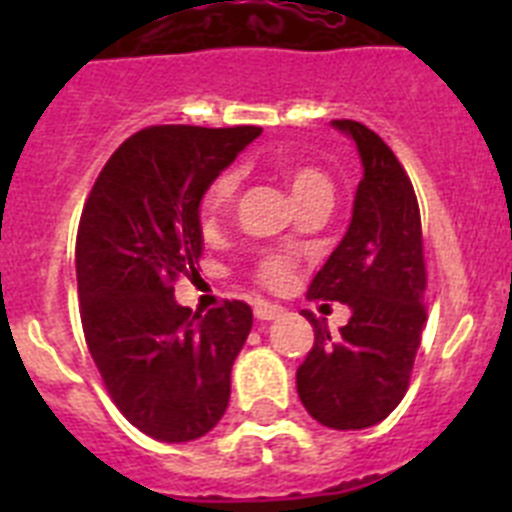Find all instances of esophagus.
I'll return each instance as SVG.
<instances>
[{"label":"esophagus","instance_id":"obj_1","mask_svg":"<svg viewBox=\"0 0 512 512\" xmlns=\"http://www.w3.org/2000/svg\"><path fill=\"white\" fill-rule=\"evenodd\" d=\"M253 315H256L259 320H277L279 315H282V307L274 305V302L259 300L256 305H253Z\"/></svg>","mask_w":512,"mask_h":512}]
</instances>
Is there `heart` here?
I'll list each match as a JSON object with an SVG mask.
<instances>
[{
	"instance_id": "obj_1",
	"label": "heart",
	"mask_w": 512,
	"mask_h": 512,
	"mask_svg": "<svg viewBox=\"0 0 512 512\" xmlns=\"http://www.w3.org/2000/svg\"><path fill=\"white\" fill-rule=\"evenodd\" d=\"M284 182H287L289 192H292V200L300 205V202L310 200L315 194H333L330 187V179L315 166L295 164L284 169ZM235 187H238V176L235 171H223L217 174L210 184H207L205 194H202L200 202V215L207 225H212L215 220L228 212L230 202H233ZM289 274V261L282 256H269L259 264V279L266 284H279L284 282Z\"/></svg>"
}]
</instances>
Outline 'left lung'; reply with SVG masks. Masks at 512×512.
<instances>
[{"mask_svg":"<svg viewBox=\"0 0 512 512\" xmlns=\"http://www.w3.org/2000/svg\"><path fill=\"white\" fill-rule=\"evenodd\" d=\"M333 128L356 143L364 176L343 241L310 282V300L343 302L351 318L330 338L305 310L315 343L297 369L307 413L333 431L377 425L408 392L425 328L420 210L408 174L374 130L354 120Z\"/></svg>","mask_w":512,"mask_h":512,"instance_id":"obj_1","label":"left lung"}]
</instances>
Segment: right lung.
Returning a JSON list of instances; mask_svg holds the SVG:
<instances>
[{
    "instance_id": "right-lung-1",
    "label": "right lung",
    "mask_w": 512,
    "mask_h": 512,
    "mask_svg": "<svg viewBox=\"0 0 512 512\" xmlns=\"http://www.w3.org/2000/svg\"><path fill=\"white\" fill-rule=\"evenodd\" d=\"M259 135L253 125L138 130L81 212L76 282L89 354L120 413L156 441L202 438L228 408L251 307L233 300L197 315L174 300V282L197 271L207 184Z\"/></svg>"
}]
</instances>
